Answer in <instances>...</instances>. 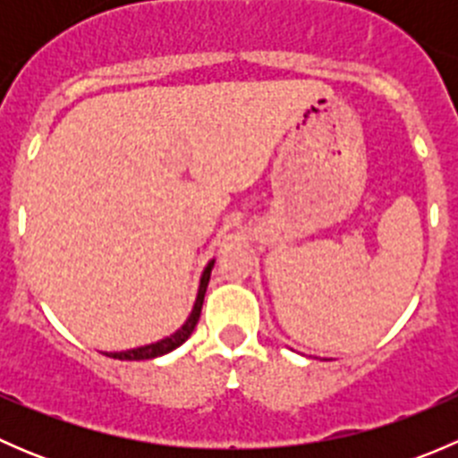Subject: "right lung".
I'll return each instance as SVG.
<instances>
[{
  "label": "right lung",
  "instance_id": "1",
  "mask_svg": "<svg viewBox=\"0 0 458 458\" xmlns=\"http://www.w3.org/2000/svg\"><path fill=\"white\" fill-rule=\"evenodd\" d=\"M212 266H215V259H212V261H208V266L203 267V275H201V281H199V290H197L195 306H192L191 317L186 318V323H183V326L179 327L177 332H173V335L165 336V339L157 341V344H148V345H141V348L123 350V352H106V354H108V357H113V359H119V361H143V359L164 357V354L173 352L174 348H179V345H182V344H186L188 336H191L192 330H195L197 321H199L203 297H206V288H208V281H210Z\"/></svg>",
  "mask_w": 458,
  "mask_h": 458
}]
</instances>
